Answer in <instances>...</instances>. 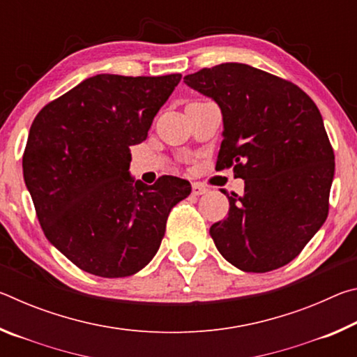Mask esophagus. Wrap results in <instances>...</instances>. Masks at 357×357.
<instances>
[{
	"mask_svg": "<svg viewBox=\"0 0 357 357\" xmlns=\"http://www.w3.org/2000/svg\"><path fill=\"white\" fill-rule=\"evenodd\" d=\"M204 193H208V189L204 185L198 184V183H195V184L192 185V195L200 197V195H204Z\"/></svg>",
	"mask_w": 357,
	"mask_h": 357,
	"instance_id": "1",
	"label": "esophagus"
}]
</instances>
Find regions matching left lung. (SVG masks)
<instances>
[{"label":"left lung","instance_id":"8db88e82","mask_svg":"<svg viewBox=\"0 0 357 357\" xmlns=\"http://www.w3.org/2000/svg\"><path fill=\"white\" fill-rule=\"evenodd\" d=\"M184 83L220 107L215 168L244 179L243 195L222 189L228 217L209 228L217 250L244 273L282 268L328 217L335 162L321 113L294 83L249 64L223 63Z\"/></svg>","mask_w":357,"mask_h":357}]
</instances>
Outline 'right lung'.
Listing matches in <instances>:
<instances>
[{
	"label": "right lung",
	"mask_w": 357,
	"mask_h": 357,
	"mask_svg": "<svg viewBox=\"0 0 357 357\" xmlns=\"http://www.w3.org/2000/svg\"><path fill=\"white\" fill-rule=\"evenodd\" d=\"M181 77H89L33 121L26 189L47 239L84 273L118 279L143 269L172 208L190 195L185 179L146 185L129 172L130 146L146 140Z\"/></svg>",
	"instance_id": "1"
}]
</instances>
